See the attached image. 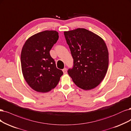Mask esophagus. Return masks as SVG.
<instances>
[{"instance_id":"obj_1","label":"esophagus","mask_w":131,"mask_h":131,"mask_svg":"<svg viewBox=\"0 0 131 131\" xmlns=\"http://www.w3.org/2000/svg\"><path fill=\"white\" fill-rule=\"evenodd\" d=\"M62 71H63V73H64V74H67V69L66 68H64L63 69Z\"/></svg>"}]
</instances>
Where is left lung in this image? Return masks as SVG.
I'll list each match as a JSON object with an SVG mask.
<instances>
[{
	"label": "left lung",
	"instance_id": "left-lung-1",
	"mask_svg": "<svg viewBox=\"0 0 131 131\" xmlns=\"http://www.w3.org/2000/svg\"><path fill=\"white\" fill-rule=\"evenodd\" d=\"M64 35L74 60L68 73L80 88H95L104 79L108 67V51L104 40L83 28L65 31Z\"/></svg>",
	"mask_w": 131,
	"mask_h": 131
}]
</instances>
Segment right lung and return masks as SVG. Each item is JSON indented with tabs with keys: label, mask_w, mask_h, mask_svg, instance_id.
<instances>
[{
	"label": "right lung",
	"mask_w": 131,
	"mask_h": 131,
	"mask_svg": "<svg viewBox=\"0 0 131 131\" xmlns=\"http://www.w3.org/2000/svg\"><path fill=\"white\" fill-rule=\"evenodd\" d=\"M58 39L56 31L46 30L35 34L25 42L21 52L23 75L30 87L46 93L59 82L63 71L56 68L50 51Z\"/></svg>",
	"instance_id": "right-lung-1"
}]
</instances>
